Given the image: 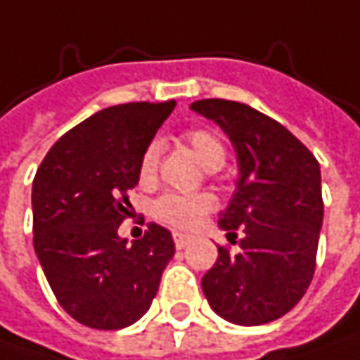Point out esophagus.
<instances>
[{
  "label": "esophagus",
  "instance_id": "1",
  "mask_svg": "<svg viewBox=\"0 0 360 360\" xmlns=\"http://www.w3.org/2000/svg\"><path fill=\"white\" fill-rule=\"evenodd\" d=\"M191 242V236H184V233H174V244L178 250H184Z\"/></svg>",
  "mask_w": 360,
  "mask_h": 360
}]
</instances>
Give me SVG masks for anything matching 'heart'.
Listing matches in <instances>:
<instances>
[{
	"label": "heart",
	"mask_w": 360,
	"mask_h": 360,
	"mask_svg": "<svg viewBox=\"0 0 360 360\" xmlns=\"http://www.w3.org/2000/svg\"><path fill=\"white\" fill-rule=\"evenodd\" d=\"M184 141L188 143L196 160L207 169H219L225 164V155H227L225 145L211 129H191L184 133ZM158 160H160V147L151 143L143 151L141 160H139V180L143 184L153 182L155 172H158ZM211 207H213V200L207 194H193V196L164 194L162 198L155 200L153 213L155 217L166 221L169 225L188 229V227H194L207 211H211Z\"/></svg>",
	"instance_id": "b5f03b06"
}]
</instances>
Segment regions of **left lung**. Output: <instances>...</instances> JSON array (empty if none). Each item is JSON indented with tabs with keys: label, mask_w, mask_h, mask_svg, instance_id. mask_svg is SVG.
I'll list each match as a JSON object with an SVG mask.
<instances>
[{
	"label": "left lung",
	"mask_w": 360,
	"mask_h": 360,
	"mask_svg": "<svg viewBox=\"0 0 360 360\" xmlns=\"http://www.w3.org/2000/svg\"><path fill=\"white\" fill-rule=\"evenodd\" d=\"M191 110L219 124L238 160V182L219 227L238 238L231 254L219 245L202 276L213 311L238 326L283 318L305 295L320 240L321 174L311 151L283 124L231 100H198Z\"/></svg>",
	"instance_id": "left-lung-1"
}]
</instances>
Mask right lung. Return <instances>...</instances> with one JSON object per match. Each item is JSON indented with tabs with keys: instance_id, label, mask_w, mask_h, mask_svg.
Returning a JSON list of instances; mask_svg holds the SVG:
<instances>
[{
	"instance_id": "add662e5",
	"label": "right lung",
	"mask_w": 360,
	"mask_h": 360,
	"mask_svg": "<svg viewBox=\"0 0 360 360\" xmlns=\"http://www.w3.org/2000/svg\"><path fill=\"white\" fill-rule=\"evenodd\" d=\"M174 104L131 102L91 115L49 149L34 176L37 258L59 305L88 328L139 320L176 252L172 233L155 223L133 244L118 236L143 151Z\"/></svg>"
}]
</instances>
